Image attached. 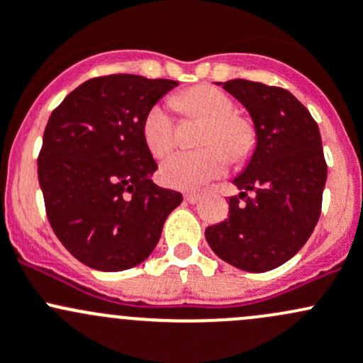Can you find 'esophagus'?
Listing matches in <instances>:
<instances>
[{
  "mask_svg": "<svg viewBox=\"0 0 363 363\" xmlns=\"http://www.w3.org/2000/svg\"><path fill=\"white\" fill-rule=\"evenodd\" d=\"M199 199H201L199 194H194V192H186L185 194V201H186V203L194 204V203H197V201H199Z\"/></svg>",
  "mask_w": 363,
  "mask_h": 363,
  "instance_id": "obj_1",
  "label": "esophagus"
}]
</instances>
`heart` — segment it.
Masks as SVG:
<instances>
[{
	"label": "heart",
	"mask_w": 363,
	"mask_h": 363,
	"mask_svg": "<svg viewBox=\"0 0 363 363\" xmlns=\"http://www.w3.org/2000/svg\"><path fill=\"white\" fill-rule=\"evenodd\" d=\"M173 106L185 117L203 122L197 145L203 148L177 152L160 164V180L171 189H199L225 173L227 162L242 160L255 145V133L246 118L233 113L234 103L225 92L197 85L174 96ZM143 140L150 154L164 157L174 145V118L169 108L154 104L143 118Z\"/></svg>",
	"instance_id": "1"
}]
</instances>
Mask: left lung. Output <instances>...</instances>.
Returning <instances> with one entry per match:
<instances>
[{
  "label": "left lung",
  "mask_w": 363,
  "mask_h": 363,
  "mask_svg": "<svg viewBox=\"0 0 363 363\" xmlns=\"http://www.w3.org/2000/svg\"><path fill=\"white\" fill-rule=\"evenodd\" d=\"M222 87L252 115L257 148L233 182L241 194L229 197V216L204 234L222 260L265 272L292 259L318 223L327 182L321 136L308 108L286 89L241 78Z\"/></svg>",
  "instance_id": "8db88e82"
}]
</instances>
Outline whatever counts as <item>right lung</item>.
Here are the masks:
<instances>
[{
    "label": "right lung",
    "instance_id": "right-lung-1",
    "mask_svg": "<svg viewBox=\"0 0 363 363\" xmlns=\"http://www.w3.org/2000/svg\"><path fill=\"white\" fill-rule=\"evenodd\" d=\"M178 82L106 74L84 82L52 111L38 180L52 230L74 259L98 271L143 262L159 242L180 192L150 180L147 111Z\"/></svg>",
    "mask_w": 363,
    "mask_h": 363
}]
</instances>
